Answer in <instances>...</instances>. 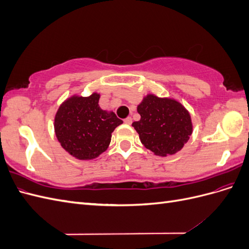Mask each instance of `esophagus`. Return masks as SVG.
<instances>
[{
    "label": "esophagus",
    "instance_id": "obj_1",
    "mask_svg": "<svg viewBox=\"0 0 249 249\" xmlns=\"http://www.w3.org/2000/svg\"><path fill=\"white\" fill-rule=\"evenodd\" d=\"M124 123L125 124H132V118H131V117H126V118L124 120Z\"/></svg>",
    "mask_w": 249,
    "mask_h": 249
}]
</instances>
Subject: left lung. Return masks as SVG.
<instances>
[{"label":"left lung","instance_id":"1","mask_svg":"<svg viewBox=\"0 0 249 249\" xmlns=\"http://www.w3.org/2000/svg\"><path fill=\"white\" fill-rule=\"evenodd\" d=\"M137 111L141 118L132 125L139 134L142 144L155 155L176 154L189 140L191 117L178 102L148 94Z\"/></svg>","mask_w":249,"mask_h":249}]
</instances>
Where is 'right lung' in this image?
<instances>
[{"label":"right lung","mask_w":249,"mask_h":249,"mask_svg":"<svg viewBox=\"0 0 249 249\" xmlns=\"http://www.w3.org/2000/svg\"><path fill=\"white\" fill-rule=\"evenodd\" d=\"M100 94L72 96L55 117V133L61 146L79 160L94 159L110 144L112 132L123 124L115 113L99 106Z\"/></svg>","instance_id":"obj_1"}]
</instances>
